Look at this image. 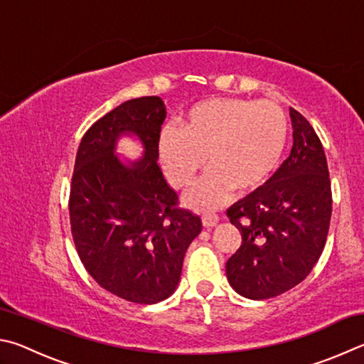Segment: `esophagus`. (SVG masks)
Instances as JSON below:
<instances>
[{"label":"esophagus","mask_w":364,"mask_h":364,"mask_svg":"<svg viewBox=\"0 0 364 364\" xmlns=\"http://www.w3.org/2000/svg\"><path fill=\"white\" fill-rule=\"evenodd\" d=\"M203 225H205L206 228H213L219 224V215L214 214V213H205L203 214Z\"/></svg>","instance_id":"1"}]
</instances>
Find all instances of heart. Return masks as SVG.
Wrapping results in <instances>:
<instances>
[{
	"mask_svg": "<svg viewBox=\"0 0 364 364\" xmlns=\"http://www.w3.org/2000/svg\"><path fill=\"white\" fill-rule=\"evenodd\" d=\"M289 123L273 100L209 99L181 118V131L164 126L158 158L177 190L193 186L208 166L211 172L187 196L196 209L220 206L233 188L251 192L272 176L288 144Z\"/></svg>",
	"mask_w": 364,
	"mask_h": 364,
	"instance_id": "b5f03b06",
	"label": "heart"
}]
</instances>
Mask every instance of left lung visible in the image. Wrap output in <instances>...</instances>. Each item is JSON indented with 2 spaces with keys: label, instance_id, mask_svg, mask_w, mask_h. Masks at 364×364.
<instances>
[{
  "label": "left lung",
  "instance_id": "left-lung-1",
  "mask_svg": "<svg viewBox=\"0 0 364 364\" xmlns=\"http://www.w3.org/2000/svg\"><path fill=\"white\" fill-rule=\"evenodd\" d=\"M291 155L265 186L227 209L241 246L227 260L228 283L262 301L305 279L326 243L333 193L326 155L311 124L294 108Z\"/></svg>",
  "mask_w": 364,
  "mask_h": 364
}]
</instances>
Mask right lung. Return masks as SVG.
<instances>
[{"mask_svg": "<svg viewBox=\"0 0 364 364\" xmlns=\"http://www.w3.org/2000/svg\"><path fill=\"white\" fill-rule=\"evenodd\" d=\"M166 118L156 95L131 99L89 127L70 187V225L82 265L102 288L136 304L168 299L181 282L183 256L201 219L177 208V193L158 166ZM134 135L144 156L124 162L119 136Z\"/></svg>", "mask_w": 364, "mask_h": 364, "instance_id": "right-lung-1", "label": "right lung"}]
</instances>
